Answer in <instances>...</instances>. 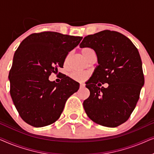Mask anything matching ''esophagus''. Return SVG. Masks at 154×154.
<instances>
[{"label":"esophagus","mask_w":154,"mask_h":154,"mask_svg":"<svg viewBox=\"0 0 154 154\" xmlns=\"http://www.w3.org/2000/svg\"><path fill=\"white\" fill-rule=\"evenodd\" d=\"M84 87H85V84H84V83H81V84H80V88H83Z\"/></svg>","instance_id":"obj_1"}]
</instances>
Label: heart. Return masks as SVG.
<instances>
[{"instance_id":"obj_1","label":"heart","mask_w":154,"mask_h":154,"mask_svg":"<svg viewBox=\"0 0 154 154\" xmlns=\"http://www.w3.org/2000/svg\"><path fill=\"white\" fill-rule=\"evenodd\" d=\"M82 54L85 57L86 60H88L91 57L92 55L95 54V52L92 48L90 47H85L83 48L81 50ZM69 60V56L67 57L65 60V64H66ZM70 76L73 79L76 80V81H83L85 80L88 76V74L86 73H82V72H73L70 74Z\"/></svg>"}]
</instances>
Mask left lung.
I'll return each mask as SVG.
<instances>
[{
    "mask_svg": "<svg viewBox=\"0 0 154 154\" xmlns=\"http://www.w3.org/2000/svg\"><path fill=\"white\" fill-rule=\"evenodd\" d=\"M80 47L92 48L99 64L85 83L90 92L83 102L85 113L99 125L117 127L130 118L144 84L137 48L125 35L109 30L87 35ZM101 82L108 87L100 88Z\"/></svg>",
    "mask_w": 154,
    "mask_h": 154,
    "instance_id": "8db88e82",
    "label": "left lung"
}]
</instances>
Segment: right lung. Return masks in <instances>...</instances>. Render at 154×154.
Here are the masks:
<instances>
[{
    "instance_id": "obj_1",
    "label": "right lung",
    "mask_w": 154,
    "mask_h": 154,
    "mask_svg": "<svg viewBox=\"0 0 154 154\" xmlns=\"http://www.w3.org/2000/svg\"><path fill=\"white\" fill-rule=\"evenodd\" d=\"M82 38L44 31L29 35L20 43L9 73L10 92L26 123L41 128L54 123L68 98L79 89V83L66 75L59 83L50 81L49 76L62 68L67 54Z\"/></svg>"
}]
</instances>
